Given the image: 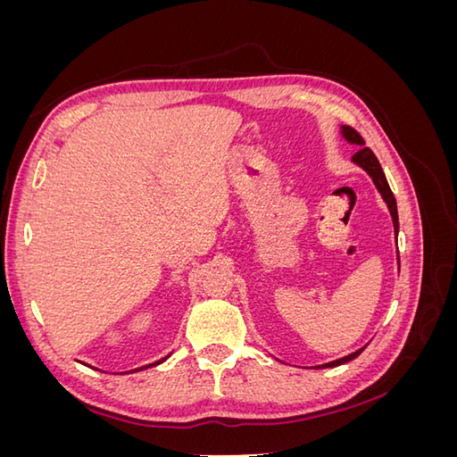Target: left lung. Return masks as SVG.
Listing matches in <instances>:
<instances>
[{
    "label": "left lung",
    "instance_id": "left-lung-1",
    "mask_svg": "<svg viewBox=\"0 0 457 457\" xmlns=\"http://www.w3.org/2000/svg\"><path fill=\"white\" fill-rule=\"evenodd\" d=\"M341 135H343V139L347 141V143L356 145V146H361V150H358L356 154L353 156V163H356L358 168H362V170L371 177V181H373V185H376V188H378V192L381 195L383 202L386 204V207H389V213H391V217H393L395 234L398 237V212H396V200H395L393 192H391V188H389V183H386V177H385V173H383V170H381V163H379V160H378V158H376V154H373V152L364 145V139H362V137L358 135L353 128H349V126H341ZM396 257H398V252H396ZM398 267H400V257H398ZM362 351H364V347H362V349H358V351H354V353H351V354H347V356L337 358V361H334V362L320 364V366H314V368H336V366H341V364H345V362H351V361H354V358H356L358 354H361Z\"/></svg>",
    "mask_w": 457,
    "mask_h": 457
}]
</instances>
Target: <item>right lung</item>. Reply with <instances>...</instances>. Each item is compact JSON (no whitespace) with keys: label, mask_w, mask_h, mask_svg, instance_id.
I'll return each instance as SVG.
<instances>
[{"label":"right lung","mask_w":457,"mask_h":457,"mask_svg":"<svg viewBox=\"0 0 457 457\" xmlns=\"http://www.w3.org/2000/svg\"><path fill=\"white\" fill-rule=\"evenodd\" d=\"M168 358H170V354L168 356H163V358H160V361H156V362H152V364H146V366H141V368H137L135 371H139V370H146V368H152V366H158V364H162L163 361H168ZM133 371V370H131Z\"/></svg>","instance_id":"1"}]
</instances>
